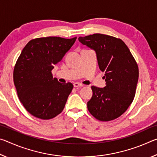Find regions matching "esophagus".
Segmentation results:
<instances>
[{
    "instance_id": "34e87169",
    "label": "esophagus",
    "mask_w": 157,
    "mask_h": 157,
    "mask_svg": "<svg viewBox=\"0 0 157 157\" xmlns=\"http://www.w3.org/2000/svg\"><path fill=\"white\" fill-rule=\"evenodd\" d=\"M73 86H74V87H82V86H83V85H82V84H79V83H78V82H75V83L73 84Z\"/></svg>"
}]
</instances>
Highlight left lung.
I'll list each match as a JSON object with an SVG mask.
<instances>
[{
    "label": "left lung",
    "instance_id": "obj_1",
    "mask_svg": "<svg viewBox=\"0 0 157 157\" xmlns=\"http://www.w3.org/2000/svg\"><path fill=\"white\" fill-rule=\"evenodd\" d=\"M78 39L96 52L107 82L104 88L91 86L93 96L87 102L88 110L98 121L114 120L125 112L136 94L139 79L136 60L121 39L96 33Z\"/></svg>",
    "mask_w": 157,
    "mask_h": 157
}]
</instances>
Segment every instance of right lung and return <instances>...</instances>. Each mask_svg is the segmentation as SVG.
I'll list each match as a JSON object with an SVG mask.
<instances>
[{
	"label": "right lung",
	"mask_w": 157,
	"mask_h": 157,
	"mask_svg": "<svg viewBox=\"0 0 157 157\" xmlns=\"http://www.w3.org/2000/svg\"><path fill=\"white\" fill-rule=\"evenodd\" d=\"M76 39L47 36L32 39L18 57L13 73L14 83L21 102L36 118L49 120L64 108L73 85L52 79V70Z\"/></svg>",
	"instance_id": "add662e5"
}]
</instances>
